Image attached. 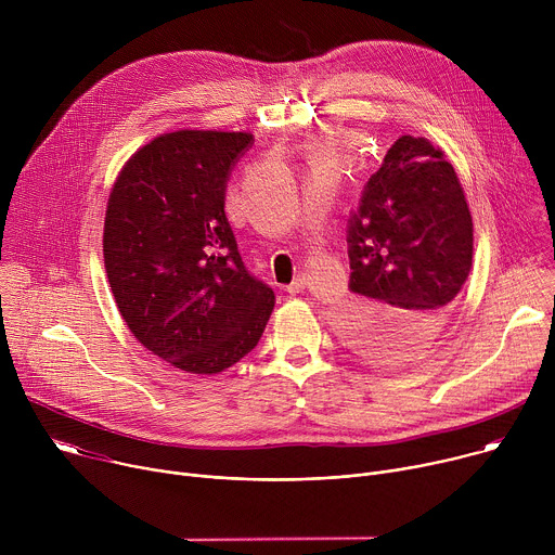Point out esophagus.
Returning a JSON list of instances; mask_svg holds the SVG:
<instances>
[{"instance_id":"1","label":"esophagus","mask_w":555,"mask_h":555,"mask_svg":"<svg viewBox=\"0 0 555 555\" xmlns=\"http://www.w3.org/2000/svg\"><path fill=\"white\" fill-rule=\"evenodd\" d=\"M305 287H307V279L298 274V276H296V279H294V281H292L287 287H285V289H287L289 294H300Z\"/></svg>"}]
</instances>
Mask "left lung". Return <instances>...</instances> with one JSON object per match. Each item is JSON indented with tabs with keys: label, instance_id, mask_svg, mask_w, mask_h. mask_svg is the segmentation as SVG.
Returning a JSON list of instances; mask_svg holds the SVG:
<instances>
[{
	"label": "left lung",
	"instance_id": "8db88e82",
	"mask_svg": "<svg viewBox=\"0 0 555 555\" xmlns=\"http://www.w3.org/2000/svg\"><path fill=\"white\" fill-rule=\"evenodd\" d=\"M472 215L441 149L402 135L364 184L347 225L343 338L362 358L406 364L446 330L472 268Z\"/></svg>",
	"mask_w": 555,
	"mask_h": 555
}]
</instances>
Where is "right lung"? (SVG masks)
Returning <instances> with one entry per match:
<instances>
[{
	"label": "right lung",
	"instance_id": "obj_1",
	"mask_svg": "<svg viewBox=\"0 0 555 555\" xmlns=\"http://www.w3.org/2000/svg\"><path fill=\"white\" fill-rule=\"evenodd\" d=\"M244 131L182 129L138 149L109 193L103 257L138 343L176 369L219 373L248 356L274 292L236 250L223 204Z\"/></svg>",
	"mask_w": 555,
	"mask_h": 555
}]
</instances>
